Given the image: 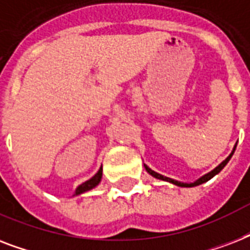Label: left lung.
Wrapping results in <instances>:
<instances>
[{"label":"left lung","mask_w":250,"mask_h":250,"mask_svg":"<svg viewBox=\"0 0 250 250\" xmlns=\"http://www.w3.org/2000/svg\"><path fill=\"white\" fill-rule=\"evenodd\" d=\"M235 149H236V144H235V146H233L232 149V152L229 153V156L226 158L222 164L218 165L214 170H211L210 172H208V174L205 175H202L201 178H198L197 180H194L193 183H183V182H179V180H175V179H171V178H167V176H164V175H161L158 174V172H156V171H153L150 167H148L146 165L144 164V167H145V170L148 171L149 174L152 175L153 178H156V179H160V180H164V182H168V183H172L174 186H178V187H186V188H190V187H196V186H200V184H202V183H206L208 180H210L211 178H214L215 175L219 174L222 170H223V167L226 166V165L229 164V161L231 160V157L233 156V153H235Z\"/></svg>","instance_id":"8db88e82"}]
</instances>
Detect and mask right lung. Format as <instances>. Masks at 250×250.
I'll return each instance as SVG.
<instances>
[{
    "label": "right lung",
    "mask_w": 250,
    "mask_h": 250,
    "mask_svg": "<svg viewBox=\"0 0 250 250\" xmlns=\"http://www.w3.org/2000/svg\"><path fill=\"white\" fill-rule=\"evenodd\" d=\"M101 179H102V166L100 167V170H98L97 172L94 174V176H92L89 180H86V182L82 183V184H80V186L76 188L74 196H79V194L84 193V192H88V190L93 189L94 187H97L98 184H100Z\"/></svg>",
    "instance_id": "right-lung-1"
}]
</instances>
